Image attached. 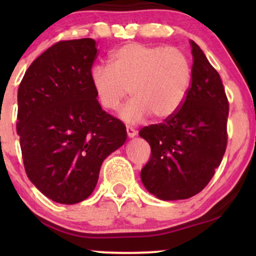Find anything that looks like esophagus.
<instances>
[{
    "instance_id": "esophagus-1",
    "label": "esophagus",
    "mask_w": 256,
    "mask_h": 256,
    "mask_svg": "<svg viewBox=\"0 0 256 256\" xmlns=\"http://www.w3.org/2000/svg\"><path fill=\"white\" fill-rule=\"evenodd\" d=\"M126 132H128V137H134L137 134V131L132 126H126Z\"/></svg>"
}]
</instances>
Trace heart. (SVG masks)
<instances>
[{"label": "heart", "mask_w": 256, "mask_h": 256, "mask_svg": "<svg viewBox=\"0 0 256 256\" xmlns=\"http://www.w3.org/2000/svg\"><path fill=\"white\" fill-rule=\"evenodd\" d=\"M90 77L107 110H118L130 91L134 98L120 112V118L134 124L149 114L167 119L182 107L192 85V64L174 46L134 42L112 52L110 67L95 66Z\"/></svg>", "instance_id": "1"}]
</instances>
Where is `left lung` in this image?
Instances as JSON below:
<instances>
[{"instance_id":"obj_1","label":"left lung","mask_w":256,"mask_h":256,"mask_svg":"<svg viewBox=\"0 0 256 256\" xmlns=\"http://www.w3.org/2000/svg\"><path fill=\"white\" fill-rule=\"evenodd\" d=\"M192 85L183 104L161 124L138 132L152 149L140 171L146 189L164 201L185 200L204 189L228 144V101L219 73L194 40Z\"/></svg>"}]
</instances>
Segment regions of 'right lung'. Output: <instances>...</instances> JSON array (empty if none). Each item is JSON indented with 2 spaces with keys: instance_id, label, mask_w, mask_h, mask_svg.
<instances>
[{
  "instance_id": "right-lung-1",
  "label": "right lung",
  "mask_w": 256,
  "mask_h": 256,
  "mask_svg": "<svg viewBox=\"0 0 256 256\" xmlns=\"http://www.w3.org/2000/svg\"><path fill=\"white\" fill-rule=\"evenodd\" d=\"M96 56L91 38L60 40L30 64L18 90L26 174L58 204L89 198L104 160L128 137L125 125L96 98L90 77Z\"/></svg>"
}]
</instances>
